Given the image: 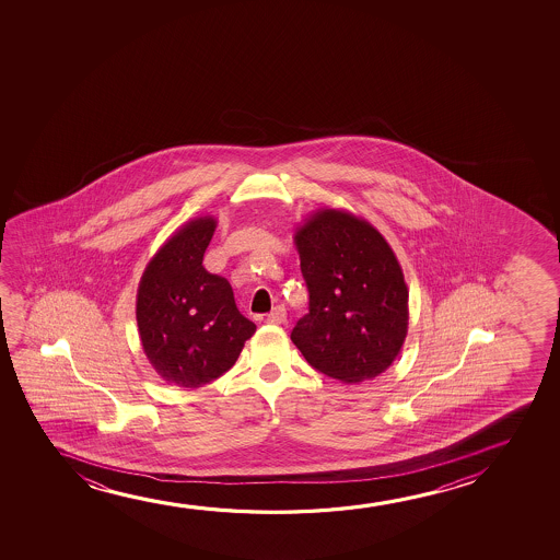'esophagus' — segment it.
<instances>
[{"mask_svg":"<svg viewBox=\"0 0 560 560\" xmlns=\"http://www.w3.org/2000/svg\"><path fill=\"white\" fill-rule=\"evenodd\" d=\"M284 317H287V310L284 306H276L271 312H269L268 317H266V322L271 323V325H281L284 322Z\"/></svg>","mask_w":560,"mask_h":560,"instance_id":"obj_1","label":"esophagus"}]
</instances>
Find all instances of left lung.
<instances>
[{"label":"left lung","mask_w":560,"mask_h":560,"mask_svg":"<svg viewBox=\"0 0 560 560\" xmlns=\"http://www.w3.org/2000/svg\"><path fill=\"white\" fill-rule=\"evenodd\" d=\"M310 312L291 340L312 368L340 383L390 368L407 337L409 291L396 254L363 218L319 208L294 233Z\"/></svg>","instance_id":"8db88e82"}]
</instances>
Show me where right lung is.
<instances>
[{"label":"right lung","instance_id":"right-lung-1","mask_svg":"<svg viewBox=\"0 0 560 560\" xmlns=\"http://www.w3.org/2000/svg\"><path fill=\"white\" fill-rule=\"evenodd\" d=\"M215 222L200 215L159 248L141 276L136 302L147 360L166 381L199 388L230 371L256 325L241 314L225 277L202 266Z\"/></svg>","mask_w":560,"mask_h":560}]
</instances>
